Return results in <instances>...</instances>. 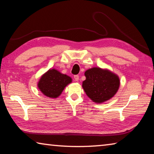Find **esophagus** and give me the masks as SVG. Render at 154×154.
I'll return each instance as SVG.
<instances>
[{
  "instance_id": "obj_1",
  "label": "esophagus",
  "mask_w": 154,
  "mask_h": 154,
  "mask_svg": "<svg viewBox=\"0 0 154 154\" xmlns=\"http://www.w3.org/2000/svg\"><path fill=\"white\" fill-rule=\"evenodd\" d=\"M74 78H75V80L76 81V82H78V81H79V75H75V76H74Z\"/></svg>"
}]
</instances>
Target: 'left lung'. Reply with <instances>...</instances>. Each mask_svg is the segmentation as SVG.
Returning <instances> with one entry per match:
<instances>
[{"instance_id":"1","label":"left lung","mask_w":154,"mask_h":154,"mask_svg":"<svg viewBox=\"0 0 154 154\" xmlns=\"http://www.w3.org/2000/svg\"><path fill=\"white\" fill-rule=\"evenodd\" d=\"M86 77L82 87L85 94L93 102L102 103L109 100L119 89L118 76L109 70L94 67L85 72Z\"/></svg>"}]
</instances>
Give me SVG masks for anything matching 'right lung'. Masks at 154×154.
Returning a JSON list of instances; mask_svg holds the SVG:
<instances>
[{
  "mask_svg": "<svg viewBox=\"0 0 154 154\" xmlns=\"http://www.w3.org/2000/svg\"><path fill=\"white\" fill-rule=\"evenodd\" d=\"M71 82L72 79L69 76L53 69L43 75L38 83V87L48 97L57 98L61 94L64 88Z\"/></svg>",
  "mask_w": 154,
  "mask_h": 154,
  "instance_id": "1",
  "label": "right lung"
}]
</instances>
